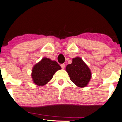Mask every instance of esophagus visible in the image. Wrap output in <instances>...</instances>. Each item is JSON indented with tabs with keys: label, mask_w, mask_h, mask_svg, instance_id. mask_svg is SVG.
Here are the masks:
<instances>
[{
	"label": "esophagus",
	"mask_w": 122,
	"mask_h": 122,
	"mask_svg": "<svg viewBox=\"0 0 122 122\" xmlns=\"http://www.w3.org/2000/svg\"><path fill=\"white\" fill-rule=\"evenodd\" d=\"M61 67H62V69H64V68L65 67V65L64 64H61Z\"/></svg>",
	"instance_id": "obj_1"
}]
</instances>
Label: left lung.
<instances>
[{
  "label": "left lung",
  "mask_w": 122,
  "mask_h": 122,
  "mask_svg": "<svg viewBox=\"0 0 122 122\" xmlns=\"http://www.w3.org/2000/svg\"><path fill=\"white\" fill-rule=\"evenodd\" d=\"M66 70L71 81L79 87L86 86L92 77L88 66L80 57L73 58L72 64L67 65Z\"/></svg>",
  "instance_id": "obj_1"
}]
</instances>
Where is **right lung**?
Listing matches in <instances>:
<instances>
[{
	"label": "right lung",
	"mask_w": 122,
	"mask_h": 122,
	"mask_svg": "<svg viewBox=\"0 0 122 122\" xmlns=\"http://www.w3.org/2000/svg\"><path fill=\"white\" fill-rule=\"evenodd\" d=\"M61 69L57 62L48 58H43L32 69V77L34 83L43 86L52 79L53 75Z\"/></svg>",
	"instance_id": "1"
}]
</instances>
